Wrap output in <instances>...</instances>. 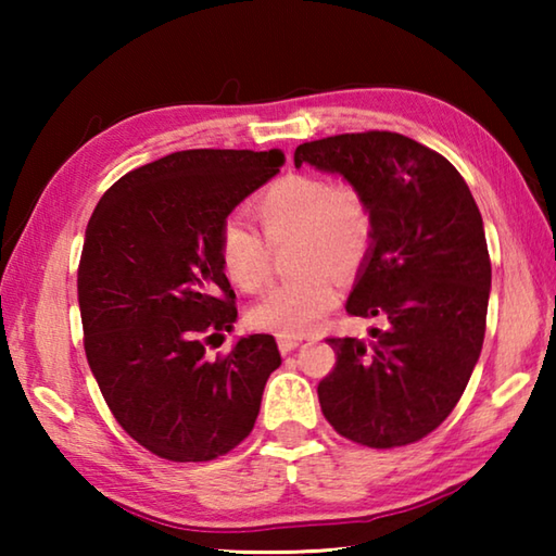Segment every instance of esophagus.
I'll return each instance as SVG.
<instances>
[{
    "mask_svg": "<svg viewBox=\"0 0 556 556\" xmlns=\"http://www.w3.org/2000/svg\"><path fill=\"white\" fill-rule=\"evenodd\" d=\"M277 343H279V351L287 355V353L294 351V348H296L301 341H299V338H287V336H279V338H277Z\"/></svg>",
    "mask_w": 556,
    "mask_h": 556,
    "instance_id": "esophagus-1",
    "label": "esophagus"
}]
</instances>
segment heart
Here are the masks:
<instances>
[{
  "instance_id": "obj_1",
  "label": "heart",
  "mask_w": 556,
  "mask_h": 556,
  "mask_svg": "<svg viewBox=\"0 0 556 556\" xmlns=\"http://www.w3.org/2000/svg\"><path fill=\"white\" fill-rule=\"evenodd\" d=\"M260 232L228 220L218 230V260L232 287L257 294L271 279L275 252L294 240L285 281L252 306L257 331L301 338L316 331L333 312L338 279H353L375 244L370 195L353 181L331 184L316 174H287L271 181L252 203Z\"/></svg>"
}]
</instances>
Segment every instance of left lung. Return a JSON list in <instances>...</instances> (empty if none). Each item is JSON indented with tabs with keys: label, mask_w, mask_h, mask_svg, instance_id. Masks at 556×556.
I'll return each mask as SVG.
<instances>
[{
	"label": "left lung",
	"mask_w": 556,
	"mask_h": 556,
	"mask_svg": "<svg viewBox=\"0 0 556 556\" xmlns=\"http://www.w3.org/2000/svg\"><path fill=\"white\" fill-rule=\"evenodd\" d=\"M343 174L370 195L375 244L345 312L380 316L370 343L328 338L324 417L368 448L429 437L464 394L485 338L491 257L464 176L397 131H353L296 147L294 164Z\"/></svg>",
	"instance_id": "1"
}]
</instances>
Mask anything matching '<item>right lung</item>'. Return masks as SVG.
Here are the masks:
<instances>
[{"label": "right lung", "mask_w": 556, "mask_h": 556, "mask_svg": "<svg viewBox=\"0 0 556 556\" xmlns=\"http://www.w3.org/2000/svg\"><path fill=\"white\" fill-rule=\"evenodd\" d=\"M281 162L277 149H186L125 174L92 211L83 345L112 417L159 458L199 464L242 444L281 365L269 333L215 357L205 348L238 318L218 230Z\"/></svg>", "instance_id": "add662e5"}]
</instances>
